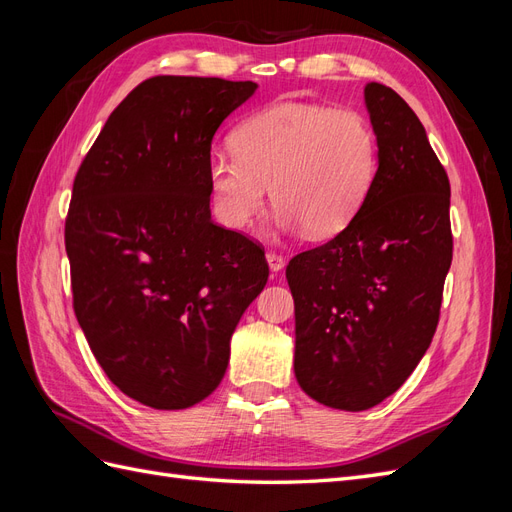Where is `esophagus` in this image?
<instances>
[{"mask_svg":"<svg viewBox=\"0 0 512 512\" xmlns=\"http://www.w3.org/2000/svg\"><path fill=\"white\" fill-rule=\"evenodd\" d=\"M267 265H269V269L273 271V273H277V271H282L284 267H286V258L284 256H280V254H275V252H267Z\"/></svg>","mask_w":512,"mask_h":512,"instance_id":"obj_1","label":"esophagus"}]
</instances>
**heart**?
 <instances>
[{
	"instance_id": "obj_1",
	"label": "heart",
	"mask_w": 512,
	"mask_h": 512,
	"mask_svg": "<svg viewBox=\"0 0 512 512\" xmlns=\"http://www.w3.org/2000/svg\"><path fill=\"white\" fill-rule=\"evenodd\" d=\"M232 147L207 164L215 218L232 230L254 224L271 185L277 230L335 235L361 211L378 173L376 132L352 108L273 104L241 123Z\"/></svg>"
}]
</instances>
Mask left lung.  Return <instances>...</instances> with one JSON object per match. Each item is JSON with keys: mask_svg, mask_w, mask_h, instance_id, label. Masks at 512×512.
Instances as JSON below:
<instances>
[{"mask_svg": "<svg viewBox=\"0 0 512 512\" xmlns=\"http://www.w3.org/2000/svg\"><path fill=\"white\" fill-rule=\"evenodd\" d=\"M378 173L335 239L290 260L294 376L335 410L361 412L393 395L436 333L453 260L451 185L423 123L391 87L369 83Z\"/></svg>", "mask_w": 512, "mask_h": 512, "instance_id": "left-lung-1", "label": "left lung"}]
</instances>
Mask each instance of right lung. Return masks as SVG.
I'll return each instance as SVG.
<instances>
[{
	"label": "right lung",
	"instance_id": "right-lung-1",
	"mask_svg": "<svg viewBox=\"0 0 512 512\" xmlns=\"http://www.w3.org/2000/svg\"><path fill=\"white\" fill-rule=\"evenodd\" d=\"M252 81L156 76L104 123L66 220L74 312L104 374L183 410L222 382L230 337L267 284L265 252L211 220L207 164Z\"/></svg>",
	"mask_w": 512,
	"mask_h": 512
}]
</instances>
